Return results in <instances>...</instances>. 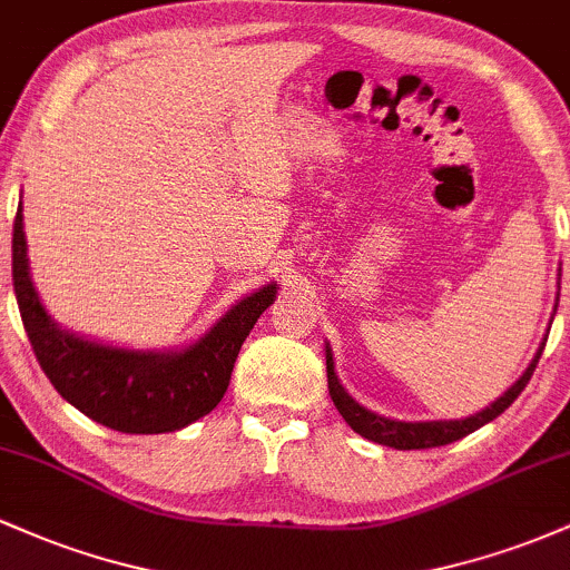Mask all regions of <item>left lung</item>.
<instances>
[{
  "instance_id": "left-lung-1",
  "label": "left lung",
  "mask_w": 570,
  "mask_h": 570,
  "mask_svg": "<svg viewBox=\"0 0 570 570\" xmlns=\"http://www.w3.org/2000/svg\"><path fill=\"white\" fill-rule=\"evenodd\" d=\"M554 313H558V305H554ZM544 345H547V337L541 340L539 351H535V356L531 358V364H528V370L522 372V375L517 377V381L509 385L499 399H495V402H490L485 410L474 412V415L458 417V421H396V417L377 415V412L362 407V404H358L356 399L343 389V383H340L335 372V356H332L330 343H326L324 353H326V377H330V396L332 402H335V407L340 410V415L345 417V423H348L356 434H362L364 440L385 444V448H394V450L440 448V444L461 440V436L472 434V431L482 429L485 423L493 421V417H499L501 412L522 394V389H525L528 381H531Z\"/></svg>"
}]
</instances>
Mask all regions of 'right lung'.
Listing matches in <instances>:
<instances>
[{
  "instance_id": "1",
  "label": "right lung",
  "mask_w": 570,
  "mask_h": 570,
  "mask_svg": "<svg viewBox=\"0 0 570 570\" xmlns=\"http://www.w3.org/2000/svg\"><path fill=\"white\" fill-rule=\"evenodd\" d=\"M23 208L12 225V286L39 367L56 391L101 426L122 434H166L208 415L230 385L233 364L278 284L238 299L206 335L185 348H120L63 330L45 311L26 254Z\"/></svg>"
}]
</instances>
